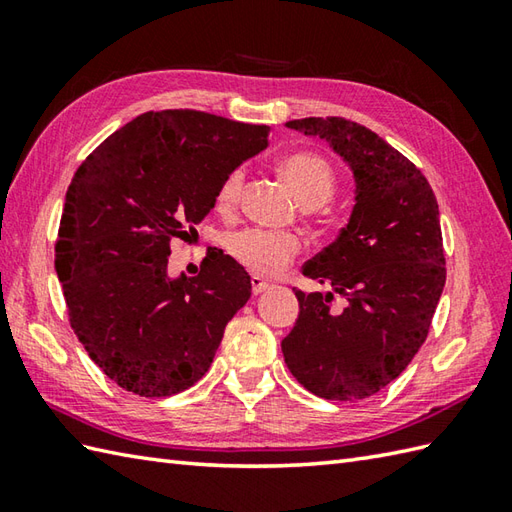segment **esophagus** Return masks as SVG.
Here are the masks:
<instances>
[{
  "instance_id": "1",
  "label": "esophagus",
  "mask_w": 512,
  "mask_h": 512,
  "mask_svg": "<svg viewBox=\"0 0 512 512\" xmlns=\"http://www.w3.org/2000/svg\"><path fill=\"white\" fill-rule=\"evenodd\" d=\"M250 286H253V295H262V292H266L270 288L268 281H264L262 277H257V275L250 277Z\"/></svg>"
}]
</instances>
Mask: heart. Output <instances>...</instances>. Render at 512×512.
I'll return each mask as SVG.
<instances>
[{"label": "heart", "mask_w": 512, "mask_h": 512, "mask_svg": "<svg viewBox=\"0 0 512 512\" xmlns=\"http://www.w3.org/2000/svg\"><path fill=\"white\" fill-rule=\"evenodd\" d=\"M277 169L303 209H319L336 191V173L332 165L314 151H297V154L281 158ZM242 182V169H233L220 182L215 204L222 213L235 209L239 193H242ZM224 246L239 266L262 277L279 275L301 250L295 235L268 233L259 231V228H244V231L231 233L226 237Z\"/></svg>", "instance_id": "b5f03b06"}]
</instances>
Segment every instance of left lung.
I'll list each match as a JSON object with an SVG mask.
<instances>
[{"mask_svg":"<svg viewBox=\"0 0 512 512\" xmlns=\"http://www.w3.org/2000/svg\"><path fill=\"white\" fill-rule=\"evenodd\" d=\"M286 127L319 136L350 165V222L303 275L333 292L295 290L299 319L281 341L299 383L325 400H361L387 387L418 354L431 328L447 268L438 200L422 171L372 129L339 116Z\"/></svg>","mask_w":512,"mask_h":512,"instance_id":"8db88e82","label":"left lung"}]
</instances>
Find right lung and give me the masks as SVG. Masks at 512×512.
I'll return each mask as SVG.
<instances>
[{
    "label": "right lung",
    "instance_id": "right-lung-1",
    "mask_svg": "<svg viewBox=\"0 0 512 512\" xmlns=\"http://www.w3.org/2000/svg\"><path fill=\"white\" fill-rule=\"evenodd\" d=\"M266 145V125L162 110L136 116L76 169L54 268L74 334L118 387L173 396L211 367L253 286L217 248L198 275L171 279V242L198 233L220 182Z\"/></svg>",
    "mask_w": 512,
    "mask_h": 512
}]
</instances>
